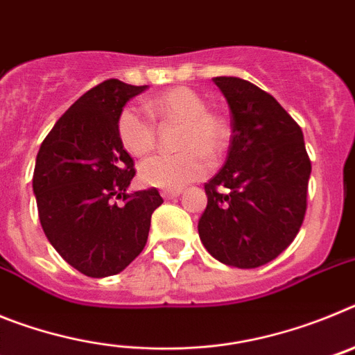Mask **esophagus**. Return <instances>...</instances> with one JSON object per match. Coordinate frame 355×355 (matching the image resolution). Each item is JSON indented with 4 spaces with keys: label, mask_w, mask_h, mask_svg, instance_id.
Wrapping results in <instances>:
<instances>
[{
    "label": "esophagus",
    "mask_w": 355,
    "mask_h": 355,
    "mask_svg": "<svg viewBox=\"0 0 355 355\" xmlns=\"http://www.w3.org/2000/svg\"><path fill=\"white\" fill-rule=\"evenodd\" d=\"M181 190H163L162 197L163 199H174V197H180Z\"/></svg>",
    "instance_id": "obj_1"
}]
</instances>
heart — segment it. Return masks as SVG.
Returning <instances> with one entry per match:
<instances>
[{
    "label": "heart",
    "mask_w": 355,
    "mask_h": 355,
    "mask_svg": "<svg viewBox=\"0 0 355 355\" xmlns=\"http://www.w3.org/2000/svg\"><path fill=\"white\" fill-rule=\"evenodd\" d=\"M144 105L155 121L181 124L178 137L181 153L146 159L139 168L140 181L147 187L180 190L202 180L211 168L205 155L218 158L227 149L231 139L227 119L206 110L205 97L188 87H174L147 97ZM150 118L135 106H126L119 115V139L130 155L146 156L155 149L156 128Z\"/></svg>",
    "instance_id": "b5f03b06"
}]
</instances>
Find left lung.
I'll use <instances>...</instances> for the list:
<instances>
[{"instance_id": "1", "label": "left lung", "mask_w": 355, "mask_h": 355, "mask_svg": "<svg viewBox=\"0 0 355 355\" xmlns=\"http://www.w3.org/2000/svg\"><path fill=\"white\" fill-rule=\"evenodd\" d=\"M231 110L224 167L205 184L199 236L213 258L236 268L266 265L295 240L307 208L311 162L300 126L250 81L213 78Z\"/></svg>"}]
</instances>
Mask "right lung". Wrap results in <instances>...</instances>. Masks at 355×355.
Returning a JSON list of instances; mask_svg holds the SVG:
<instances>
[{
	"mask_svg": "<svg viewBox=\"0 0 355 355\" xmlns=\"http://www.w3.org/2000/svg\"><path fill=\"white\" fill-rule=\"evenodd\" d=\"M146 89L119 80L99 83L56 121L37 155L33 193L44 234L89 277L119 274L142 252L150 215L163 202L156 188L126 192L135 163L117 121Z\"/></svg>",
	"mask_w": 355,
	"mask_h": 355,
	"instance_id": "obj_1",
	"label": "right lung"
}]
</instances>
